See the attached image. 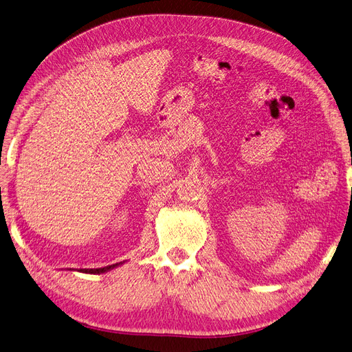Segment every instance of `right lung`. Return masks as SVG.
I'll list each match as a JSON object with an SVG mask.
<instances>
[{
  "label": "right lung",
  "instance_id": "1",
  "mask_svg": "<svg viewBox=\"0 0 352 352\" xmlns=\"http://www.w3.org/2000/svg\"><path fill=\"white\" fill-rule=\"evenodd\" d=\"M123 262H119V263H113V265H109V266H104V267H94V270H72L70 271H78V272H82V274H104V272H109L111 270H114V267L120 266Z\"/></svg>",
  "mask_w": 352,
  "mask_h": 352
}]
</instances>
